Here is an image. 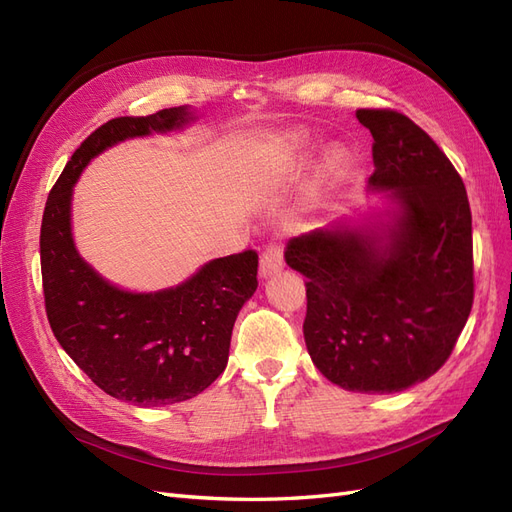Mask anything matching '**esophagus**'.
<instances>
[{
    "instance_id": "34e87169",
    "label": "esophagus",
    "mask_w": 512,
    "mask_h": 512,
    "mask_svg": "<svg viewBox=\"0 0 512 512\" xmlns=\"http://www.w3.org/2000/svg\"><path fill=\"white\" fill-rule=\"evenodd\" d=\"M284 267V250L280 243H269L265 247V252L260 254V262H258V271L260 277H269L273 273H277Z\"/></svg>"
}]
</instances>
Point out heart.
<instances>
[{
    "label": "heart",
    "instance_id": "heart-1",
    "mask_svg": "<svg viewBox=\"0 0 512 512\" xmlns=\"http://www.w3.org/2000/svg\"><path fill=\"white\" fill-rule=\"evenodd\" d=\"M307 147H309V143H307L305 136H292L290 138V149L292 151L303 153V151H307ZM350 160H352L350 158V151L344 145H333L327 151V156H324V160H322L320 181L327 185V183H333L335 179L342 177L346 170H348V166H350Z\"/></svg>",
    "mask_w": 512,
    "mask_h": 512
}]
</instances>
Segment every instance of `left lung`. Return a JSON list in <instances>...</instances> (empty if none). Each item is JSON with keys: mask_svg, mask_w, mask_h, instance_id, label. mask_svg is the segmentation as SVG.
Returning <instances> with one entry per match:
<instances>
[{"mask_svg": "<svg viewBox=\"0 0 512 512\" xmlns=\"http://www.w3.org/2000/svg\"><path fill=\"white\" fill-rule=\"evenodd\" d=\"M374 136L367 190L380 207L286 245L307 277L303 335L320 374L354 393H399L451 356L472 299L466 185L429 134L395 111L361 108Z\"/></svg>", "mask_w": 512, "mask_h": 512, "instance_id": "left-lung-1", "label": "left lung"}]
</instances>
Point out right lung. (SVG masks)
I'll return each instance as SVG.
<instances>
[{"label": "right lung", "mask_w": 512, "mask_h": 512, "mask_svg": "<svg viewBox=\"0 0 512 512\" xmlns=\"http://www.w3.org/2000/svg\"><path fill=\"white\" fill-rule=\"evenodd\" d=\"M194 121L192 106H175L104 123L74 151L42 215L44 303L59 346L104 393L143 408L192 399L226 369L237 314L258 286V254L213 258L177 286L126 290L76 250L72 196L87 164L106 149L183 132Z\"/></svg>", "instance_id": "right-lung-1"}]
</instances>
